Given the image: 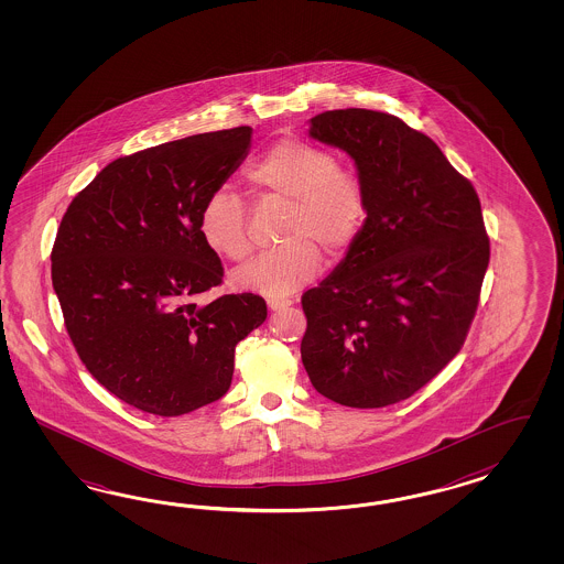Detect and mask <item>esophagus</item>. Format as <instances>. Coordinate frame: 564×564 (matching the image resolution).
Segmentation results:
<instances>
[{"instance_id": "esophagus-1", "label": "esophagus", "mask_w": 564, "mask_h": 564, "mask_svg": "<svg viewBox=\"0 0 564 564\" xmlns=\"http://www.w3.org/2000/svg\"><path fill=\"white\" fill-rule=\"evenodd\" d=\"M267 304H269L271 310L276 312V310H283V307L291 306V300H288V297H269V300H267Z\"/></svg>"}]
</instances>
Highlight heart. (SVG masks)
I'll return each instance as SVG.
<instances>
[{"instance_id":"1","label":"heart","mask_w":564,"mask_h":564,"mask_svg":"<svg viewBox=\"0 0 564 564\" xmlns=\"http://www.w3.org/2000/svg\"><path fill=\"white\" fill-rule=\"evenodd\" d=\"M248 180L288 203L279 248L248 260L231 274L234 288L269 297L300 290L321 271V250L341 258L354 248L368 217V194L356 171L339 167L325 147L283 138L248 170ZM198 234L217 257H248L246 208L238 194L217 188L198 213Z\"/></svg>"}]
</instances>
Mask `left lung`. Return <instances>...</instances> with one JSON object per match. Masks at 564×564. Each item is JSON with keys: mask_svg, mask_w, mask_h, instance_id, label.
I'll return each instance as SVG.
<instances>
[{"mask_svg": "<svg viewBox=\"0 0 564 564\" xmlns=\"http://www.w3.org/2000/svg\"><path fill=\"white\" fill-rule=\"evenodd\" d=\"M356 161L368 217L354 248L302 295L312 387L358 410L420 391L459 354L490 260L478 194L436 142L370 109L310 120Z\"/></svg>", "mask_w": 564, "mask_h": 564, "instance_id": "8db88e82", "label": "left lung"}]
</instances>
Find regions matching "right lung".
<instances>
[{"instance_id": "obj_1", "label": "right lung", "mask_w": 564, "mask_h": 564, "mask_svg": "<svg viewBox=\"0 0 564 564\" xmlns=\"http://www.w3.org/2000/svg\"><path fill=\"white\" fill-rule=\"evenodd\" d=\"M250 140L239 126L120 156L59 223L52 281L69 339L86 370L137 410L175 417L221 399L236 345L267 318L254 293L196 302L223 281L198 213Z\"/></svg>"}]
</instances>
